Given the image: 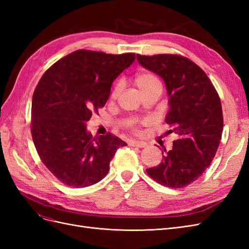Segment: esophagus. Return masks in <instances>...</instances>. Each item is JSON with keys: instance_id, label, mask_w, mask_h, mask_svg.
<instances>
[{"instance_id": "esophagus-1", "label": "esophagus", "mask_w": 249, "mask_h": 249, "mask_svg": "<svg viewBox=\"0 0 249 249\" xmlns=\"http://www.w3.org/2000/svg\"><path fill=\"white\" fill-rule=\"evenodd\" d=\"M130 145L136 146V147H144V146H146V143L140 142V141H132V142H130Z\"/></svg>"}]
</instances>
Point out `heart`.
Returning <instances> with one entry per match:
<instances>
[{"label":"heart","instance_id":"1","mask_svg":"<svg viewBox=\"0 0 249 249\" xmlns=\"http://www.w3.org/2000/svg\"><path fill=\"white\" fill-rule=\"evenodd\" d=\"M134 82L135 84L137 85V87L140 89V91L143 93V95L150 91H154V90H162L161 80L156 73L152 71H140L136 73V76L134 78ZM123 88H124L123 81H117L111 90V93H110L111 100H116L118 95L120 94V92L123 91ZM126 126L129 127V129H131L134 133L136 134L139 133V129L136 125V122H135V120H131V122L127 123Z\"/></svg>","mask_w":249,"mask_h":249}]
</instances>
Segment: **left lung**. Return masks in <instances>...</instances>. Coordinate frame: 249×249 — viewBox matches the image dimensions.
Returning a JSON list of instances; mask_svg holds the SVG:
<instances>
[{
    "label": "left lung",
    "instance_id": "8db88e82",
    "mask_svg": "<svg viewBox=\"0 0 249 249\" xmlns=\"http://www.w3.org/2000/svg\"><path fill=\"white\" fill-rule=\"evenodd\" d=\"M137 60L164 80L169 95L165 122L171 126L168 133L178 135L173 147L162 150V162L146 172L165 187H186L210 166L219 146L223 130L219 95L207 73L184 56L137 54Z\"/></svg>",
    "mask_w": 249,
    "mask_h": 249
}]
</instances>
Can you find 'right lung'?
I'll use <instances>...</instances> for the list:
<instances>
[{
	"label": "right lung",
	"instance_id": "right-lung-1",
	"mask_svg": "<svg viewBox=\"0 0 249 249\" xmlns=\"http://www.w3.org/2000/svg\"><path fill=\"white\" fill-rule=\"evenodd\" d=\"M134 60V53L78 50L58 60L39 80L32 99V138L42 163L64 185L81 188L100 182L117 148L126 145L111 133L92 137L86 123L99 114L112 82Z\"/></svg>",
	"mask_w": 249,
	"mask_h": 249
}]
</instances>
